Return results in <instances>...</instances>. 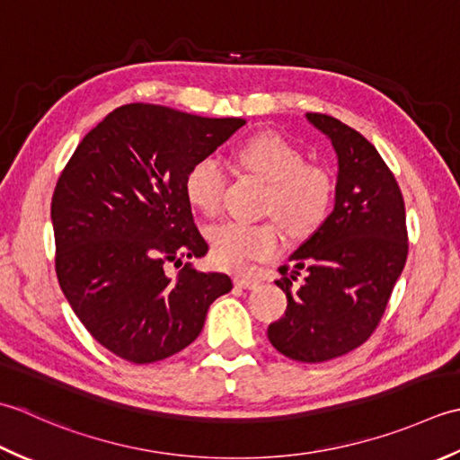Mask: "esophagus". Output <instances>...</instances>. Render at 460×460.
Instances as JSON below:
<instances>
[{
  "mask_svg": "<svg viewBox=\"0 0 460 460\" xmlns=\"http://www.w3.org/2000/svg\"><path fill=\"white\" fill-rule=\"evenodd\" d=\"M234 284H236L238 288H243V289H252V288H256L260 282L250 274H236L234 276Z\"/></svg>",
  "mask_w": 460,
  "mask_h": 460,
  "instance_id": "obj_1",
  "label": "esophagus"
}]
</instances>
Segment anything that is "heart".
<instances>
[{"instance_id": "1", "label": "heart", "mask_w": 460, "mask_h": 460, "mask_svg": "<svg viewBox=\"0 0 460 460\" xmlns=\"http://www.w3.org/2000/svg\"><path fill=\"white\" fill-rule=\"evenodd\" d=\"M234 156L243 171L266 182L261 212L279 219L289 238H307L322 226L332 206L333 181L325 168L304 163V153L294 143L278 133H260L243 140ZM224 190L226 172L217 158H199L184 174L186 200L206 217L220 214ZM279 225L277 220L218 224L208 234L214 261L236 270L276 256L284 246Z\"/></svg>"}]
</instances>
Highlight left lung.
Returning <instances> with one entry per match:
<instances>
[{"label":"left lung","mask_w":460,"mask_h":460,"mask_svg":"<svg viewBox=\"0 0 460 460\" xmlns=\"http://www.w3.org/2000/svg\"><path fill=\"white\" fill-rule=\"evenodd\" d=\"M305 117L337 153L335 206L292 264L279 268L276 284L288 309L268 327V340L289 359L320 363L359 348L377 330L405 268L409 236L401 189L377 148L330 115Z\"/></svg>","instance_id":"8db88e82"}]
</instances>
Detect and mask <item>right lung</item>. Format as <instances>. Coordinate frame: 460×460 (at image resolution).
I'll return each instance as SVG.
<instances>
[{
    "instance_id": "1",
    "label": "right lung",
    "mask_w": 460,
    "mask_h": 460,
    "mask_svg": "<svg viewBox=\"0 0 460 460\" xmlns=\"http://www.w3.org/2000/svg\"><path fill=\"white\" fill-rule=\"evenodd\" d=\"M246 123L148 102L115 109L75 148L55 186V271L95 340L130 363H155L190 345L226 274L176 276L168 264L200 258L208 243L184 194L190 164Z\"/></svg>"
}]
</instances>
